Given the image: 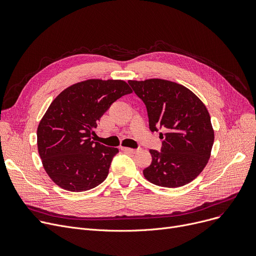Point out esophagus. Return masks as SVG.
Returning <instances> with one entry per match:
<instances>
[{"mask_svg":"<svg viewBox=\"0 0 256 256\" xmlns=\"http://www.w3.org/2000/svg\"><path fill=\"white\" fill-rule=\"evenodd\" d=\"M121 150L126 152H132V154H134V152H137V150H138L130 148V147H121Z\"/></svg>","mask_w":256,"mask_h":256,"instance_id":"esophagus-1","label":"esophagus"}]
</instances>
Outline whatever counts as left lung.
I'll use <instances>...</instances> for the list:
<instances>
[{
	"label": "left lung",
	"instance_id": "left-lung-1",
	"mask_svg": "<svg viewBox=\"0 0 256 256\" xmlns=\"http://www.w3.org/2000/svg\"><path fill=\"white\" fill-rule=\"evenodd\" d=\"M144 102L150 130L163 139L160 152L150 150L152 164L143 170L147 180L178 188L195 180L206 166L214 144V130L206 106L195 94L171 80H128Z\"/></svg>",
	"mask_w": 256,
	"mask_h": 256
}]
</instances>
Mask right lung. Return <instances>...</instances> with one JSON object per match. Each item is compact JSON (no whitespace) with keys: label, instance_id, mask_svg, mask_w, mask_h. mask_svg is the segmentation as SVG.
<instances>
[{"label":"right lung","instance_id":"add662e5","mask_svg":"<svg viewBox=\"0 0 256 256\" xmlns=\"http://www.w3.org/2000/svg\"><path fill=\"white\" fill-rule=\"evenodd\" d=\"M121 80H87L63 90L37 128L44 170L60 188L83 192L102 184L117 148L93 140L94 128L111 104L132 93Z\"/></svg>","mask_w":256,"mask_h":256}]
</instances>
